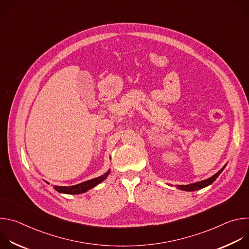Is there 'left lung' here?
<instances>
[{"label": "left lung", "mask_w": 249, "mask_h": 249, "mask_svg": "<svg viewBox=\"0 0 249 249\" xmlns=\"http://www.w3.org/2000/svg\"><path fill=\"white\" fill-rule=\"evenodd\" d=\"M225 166L221 170H219L216 174H214V175H213L212 177H210V178H208V179H205V180L197 182V183L189 184V185H179L178 188L181 189V190H184V191H195V190L202 189V188H204V187H206V186H208V185H210V184H212L213 182H214L218 178V176L221 174V172L224 170Z\"/></svg>", "instance_id": "left-lung-1"}]
</instances>
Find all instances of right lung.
<instances>
[{
    "label": "right lung",
    "mask_w": 249,
    "mask_h": 249,
    "mask_svg": "<svg viewBox=\"0 0 249 249\" xmlns=\"http://www.w3.org/2000/svg\"><path fill=\"white\" fill-rule=\"evenodd\" d=\"M109 173V170L104 173L103 175L96 177V178L82 182L80 184L74 185V186H55L54 189L57 190L60 193H65V194H81V193H85L88 190L91 189L92 187L96 186L98 183H100L101 181H103L106 177H107Z\"/></svg>",
    "instance_id": "add662e5"
}]
</instances>
